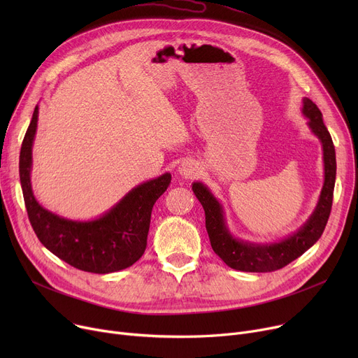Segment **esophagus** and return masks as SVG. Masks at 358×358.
<instances>
[{
  "instance_id": "obj_1",
  "label": "esophagus",
  "mask_w": 358,
  "mask_h": 358,
  "mask_svg": "<svg viewBox=\"0 0 358 358\" xmlns=\"http://www.w3.org/2000/svg\"><path fill=\"white\" fill-rule=\"evenodd\" d=\"M178 171L184 178H194L197 176V168L193 162H182L178 168Z\"/></svg>"
}]
</instances>
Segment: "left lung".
Segmentation results:
<instances>
[{
  "instance_id": "left-lung-1",
  "label": "left lung",
  "mask_w": 358,
  "mask_h": 358,
  "mask_svg": "<svg viewBox=\"0 0 358 358\" xmlns=\"http://www.w3.org/2000/svg\"><path fill=\"white\" fill-rule=\"evenodd\" d=\"M303 115L309 119L312 131L321 139L324 146L325 182L316 210L305 223V227L300 228L290 238L271 243V245H252V243L241 242L232 238L227 227H224L222 208L217 200L203 184H193V192L204 209L206 229H208L212 248L223 259L224 264H228L231 268L250 273H270L283 268L308 251L321 238L327 227L332 208L336 174L335 148L324 123L321 110L309 99H303Z\"/></svg>"
}]
</instances>
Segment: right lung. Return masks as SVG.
<instances>
[{"mask_svg":"<svg viewBox=\"0 0 358 358\" xmlns=\"http://www.w3.org/2000/svg\"><path fill=\"white\" fill-rule=\"evenodd\" d=\"M37 127V106L20 150V181L27 216L43 245L69 266L97 274L130 267L143 255L155 201L171 182L164 174L141 184L103 217L72 222L56 216L36 201L30 185L31 143Z\"/></svg>","mask_w":358,"mask_h":358,"instance_id":"1","label":"right lung"}]
</instances>
